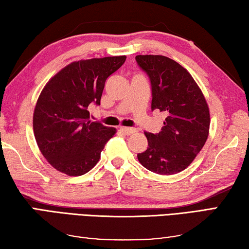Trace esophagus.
Masks as SVG:
<instances>
[{"label":"esophagus","instance_id":"obj_1","mask_svg":"<svg viewBox=\"0 0 249 249\" xmlns=\"http://www.w3.org/2000/svg\"><path fill=\"white\" fill-rule=\"evenodd\" d=\"M120 130L124 134H127V136H130V134H134L137 132V130L134 128H128V127H121Z\"/></svg>","mask_w":249,"mask_h":249}]
</instances>
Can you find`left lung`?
<instances>
[{
	"instance_id": "obj_1",
	"label": "left lung",
	"mask_w": 249,
	"mask_h": 249,
	"mask_svg": "<svg viewBox=\"0 0 249 249\" xmlns=\"http://www.w3.org/2000/svg\"><path fill=\"white\" fill-rule=\"evenodd\" d=\"M149 75L152 110L166 113L162 131L144 132L148 149L138 160L151 172L172 175L186 169L201 151L210 132V109L196 81L175 60L162 55H138Z\"/></svg>"
}]
</instances>
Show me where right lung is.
<instances>
[{"instance_id": "add662e5", "label": "right lung", "mask_w": 249, "mask_h": 249, "mask_svg": "<svg viewBox=\"0 0 249 249\" xmlns=\"http://www.w3.org/2000/svg\"><path fill=\"white\" fill-rule=\"evenodd\" d=\"M127 56L81 59L57 72L45 85L33 115L36 143L47 162L69 177L87 173L100 159L115 128L93 122L89 107L100 105L105 83Z\"/></svg>"}]
</instances>
